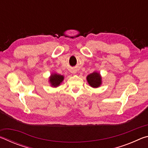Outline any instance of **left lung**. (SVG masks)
Segmentation results:
<instances>
[{"label":"left lung","mask_w":148,"mask_h":148,"mask_svg":"<svg viewBox=\"0 0 148 148\" xmlns=\"http://www.w3.org/2000/svg\"><path fill=\"white\" fill-rule=\"evenodd\" d=\"M87 82L92 87H98L101 84V77L100 74L97 72H93V73L90 74L87 77Z\"/></svg>","instance_id":"obj_1"}]
</instances>
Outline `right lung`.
<instances>
[{
    "label": "right lung",
    "instance_id": "add662e5",
    "mask_svg": "<svg viewBox=\"0 0 148 148\" xmlns=\"http://www.w3.org/2000/svg\"><path fill=\"white\" fill-rule=\"evenodd\" d=\"M64 79L63 76L59 74H52L51 77H50V83H51V86L53 87H57L59 86V84L62 82V80Z\"/></svg>",
    "mask_w": 148,
    "mask_h": 148
}]
</instances>
